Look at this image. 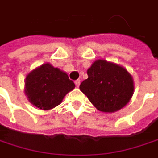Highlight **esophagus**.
<instances>
[{
	"label": "esophagus",
	"mask_w": 158,
	"mask_h": 158,
	"mask_svg": "<svg viewBox=\"0 0 158 158\" xmlns=\"http://www.w3.org/2000/svg\"><path fill=\"white\" fill-rule=\"evenodd\" d=\"M75 85H76L77 87H79V85H80V80H79V79H77V80H75Z\"/></svg>",
	"instance_id": "34e87169"
}]
</instances>
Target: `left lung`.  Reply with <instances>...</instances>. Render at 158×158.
<instances>
[{"mask_svg":"<svg viewBox=\"0 0 158 158\" xmlns=\"http://www.w3.org/2000/svg\"><path fill=\"white\" fill-rule=\"evenodd\" d=\"M88 78L79 89L97 109L113 113L126 106L133 95V79L127 70L115 63L96 60L88 70Z\"/></svg>","mask_w":158,"mask_h":158,"instance_id":"8db88e82","label":"left lung"}]
</instances>
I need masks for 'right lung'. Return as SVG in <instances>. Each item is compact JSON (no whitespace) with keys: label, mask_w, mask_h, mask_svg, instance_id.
<instances>
[{"label":"right lung","mask_w":158,"mask_h":158,"mask_svg":"<svg viewBox=\"0 0 158 158\" xmlns=\"http://www.w3.org/2000/svg\"><path fill=\"white\" fill-rule=\"evenodd\" d=\"M74 88V82L65 72L49 63L31 71L25 81V93L28 100L42 110H50L60 105Z\"/></svg>","instance_id":"1"}]
</instances>
